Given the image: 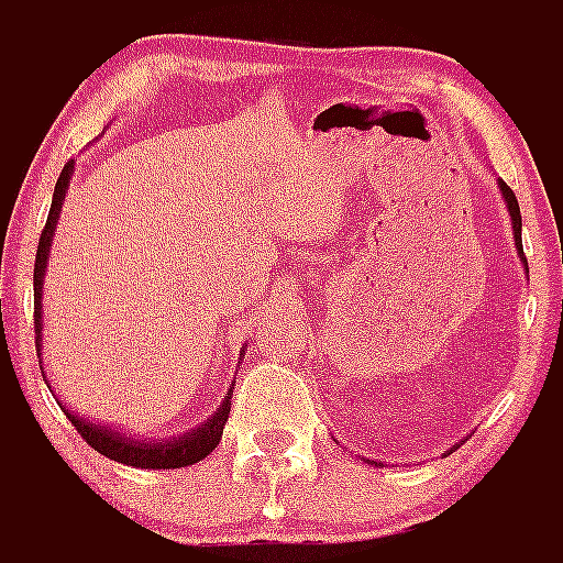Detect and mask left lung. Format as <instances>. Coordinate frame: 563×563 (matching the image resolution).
Wrapping results in <instances>:
<instances>
[{"label":"left lung","mask_w":563,"mask_h":563,"mask_svg":"<svg viewBox=\"0 0 563 563\" xmlns=\"http://www.w3.org/2000/svg\"><path fill=\"white\" fill-rule=\"evenodd\" d=\"M499 191L507 202V211H510V220H514V239H516V251H519V258L525 262V271H527V258H525V247H521V211H519V200H516V194L510 191L507 183L499 180ZM530 273V271H527Z\"/></svg>","instance_id":"8db88e82"}]
</instances>
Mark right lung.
I'll return each instance as SVG.
<instances>
[{
  "instance_id": "add662e5",
  "label": "right lung",
  "mask_w": 563,
  "mask_h": 563,
  "mask_svg": "<svg viewBox=\"0 0 563 563\" xmlns=\"http://www.w3.org/2000/svg\"><path fill=\"white\" fill-rule=\"evenodd\" d=\"M73 168H76V161H69L67 166L62 168L56 183V191H53V206H49L47 213V225H44L42 239H38V251H36V267H33V310H36V318H33V324H36V350H38V361H42V285H44V267H47L49 258V242H53V233H56V222L58 213H62L64 206V194L69 188V177H73ZM228 411H231V397H225L220 406V411L200 426V429L188 431L183 437H174V440L166 442H143V440H132L123 431H114L109 426H96V422H89L87 417H78L73 411L64 409L67 420L76 426L78 434L84 437L87 445L98 451V454L109 456L114 462H123V465L132 467H154V471H166V467H186L194 465V462L206 460L222 440V429H225L228 422Z\"/></svg>"
}]
</instances>
